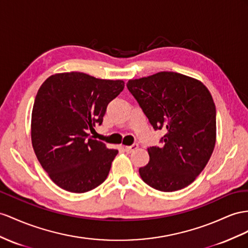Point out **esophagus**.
Masks as SVG:
<instances>
[{
  "mask_svg": "<svg viewBox=\"0 0 248 248\" xmlns=\"http://www.w3.org/2000/svg\"><path fill=\"white\" fill-rule=\"evenodd\" d=\"M138 148V144L137 143H134L130 145V147H124V151L126 152V153H132V152H134L135 150H137Z\"/></svg>",
  "mask_w": 248,
  "mask_h": 248,
  "instance_id": "1",
  "label": "esophagus"
}]
</instances>
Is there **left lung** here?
<instances>
[{
	"label": "left lung",
	"mask_w": 248,
	"mask_h": 248,
	"mask_svg": "<svg viewBox=\"0 0 248 248\" xmlns=\"http://www.w3.org/2000/svg\"><path fill=\"white\" fill-rule=\"evenodd\" d=\"M128 90L154 130L166 131L161 147L148 149L150 161L139 169L148 186L175 192L192 183L211 158L216 143V107L201 81L176 72L131 79Z\"/></svg>",
	"instance_id": "8db88e82"
}]
</instances>
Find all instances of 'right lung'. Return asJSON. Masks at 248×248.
I'll use <instances>...</instances> for the list:
<instances>
[{"mask_svg":"<svg viewBox=\"0 0 248 248\" xmlns=\"http://www.w3.org/2000/svg\"><path fill=\"white\" fill-rule=\"evenodd\" d=\"M123 80L81 72L51 75L37 91L31 116V140L43 169L56 186L86 193L101 185L118 151L91 139L107 107L124 90Z\"/></svg>","mask_w":248,"mask_h":248,"instance_id":"add662e5","label":"right lung"}]
</instances>
